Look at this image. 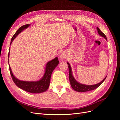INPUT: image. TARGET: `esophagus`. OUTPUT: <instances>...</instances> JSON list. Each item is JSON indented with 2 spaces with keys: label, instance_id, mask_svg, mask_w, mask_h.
I'll use <instances>...</instances> for the list:
<instances>
[{
  "label": "esophagus",
  "instance_id": "34e87169",
  "mask_svg": "<svg viewBox=\"0 0 120 120\" xmlns=\"http://www.w3.org/2000/svg\"><path fill=\"white\" fill-rule=\"evenodd\" d=\"M60 60H64V59H66V58H67V56H66V54H65L64 52H63V53H61L60 54Z\"/></svg>",
  "mask_w": 120,
  "mask_h": 120
}]
</instances>
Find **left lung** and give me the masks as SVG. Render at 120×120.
I'll return each mask as SVG.
<instances>
[{
	"label": "left lung",
	"mask_w": 120,
	"mask_h": 120,
	"mask_svg": "<svg viewBox=\"0 0 120 120\" xmlns=\"http://www.w3.org/2000/svg\"><path fill=\"white\" fill-rule=\"evenodd\" d=\"M97 30H98V32L99 34L101 36V37H103L106 39V41H107V39L106 38V36L105 35V34L103 33L101 31V30H100V28L97 27ZM68 64V71H69V79H70V82L71 83V88L73 89L74 90H75L77 92H88V91H90V90H92L96 89L98 87H99L101 83H102L105 80V79H106V77H105L103 81H101L100 82L97 83V84L94 85H86L84 84H82V83H81L77 82L75 80L74 77H73V75H72V71H71V68L70 66V64H69L68 62L67 63Z\"/></svg>",
	"instance_id": "8db88e82"
}]
</instances>
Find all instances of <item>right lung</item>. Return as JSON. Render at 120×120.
Instances as JSON below:
<instances>
[{"instance_id":"right-lung-1","label":"right lung","mask_w":120,"mask_h":120,"mask_svg":"<svg viewBox=\"0 0 120 120\" xmlns=\"http://www.w3.org/2000/svg\"><path fill=\"white\" fill-rule=\"evenodd\" d=\"M30 24H25L21 26L17 31L15 32V34L13 35L11 40L10 45L11 44L13 40L16 38V37L21 31H22L25 29L27 28L30 26ZM10 53V49L9 50V53L8 55V59L9 61V56ZM59 61L58 60V57H56L54 59L49 61L46 64L45 68V71L44 75L42 78L40 79L39 80L37 81H21L17 79L14 77V75L12 74L11 69L9 64V71L11 75L12 79L14 83L22 90L29 93L38 94L41 93L45 92L48 89L49 86V83L50 81V78L53 71L54 70L56 66L59 64Z\"/></svg>"}]
</instances>
